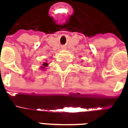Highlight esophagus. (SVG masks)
<instances>
[{
  "instance_id": "esophagus-1",
  "label": "esophagus",
  "mask_w": 128,
  "mask_h": 128,
  "mask_svg": "<svg viewBox=\"0 0 128 128\" xmlns=\"http://www.w3.org/2000/svg\"><path fill=\"white\" fill-rule=\"evenodd\" d=\"M65 48H66L65 46H62V49H65Z\"/></svg>"
}]
</instances>
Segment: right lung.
Returning <instances> with one entry per match:
<instances>
[{
	"instance_id": "add662e5",
	"label": "right lung",
	"mask_w": 128,
	"mask_h": 128,
	"mask_svg": "<svg viewBox=\"0 0 128 128\" xmlns=\"http://www.w3.org/2000/svg\"><path fill=\"white\" fill-rule=\"evenodd\" d=\"M48 66V63H46V62H44L43 64H42V66H40V68L42 69V70H44L45 69V67L46 66Z\"/></svg>"
}]
</instances>
